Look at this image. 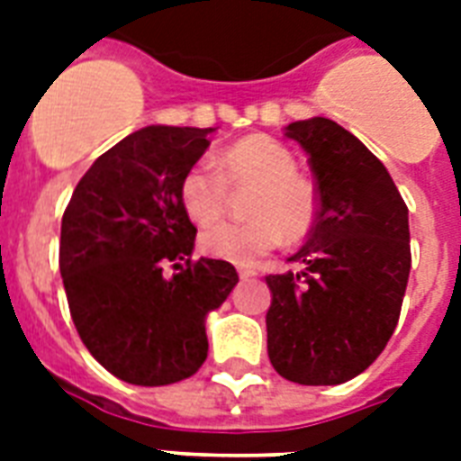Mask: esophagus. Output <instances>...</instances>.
<instances>
[{
	"label": "esophagus",
	"mask_w": 461,
	"mask_h": 461,
	"mask_svg": "<svg viewBox=\"0 0 461 461\" xmlns=\"http://www.w3.org/2000/svg\"><path fill=\"white\" fill-rule=\"evenodd\" d=\"M237 273H239V277H241V280H249V277H256V275H258V270H256V267H251V266H239Z\"/></svg>",
	"instance_id": "1"
}]
</instances>
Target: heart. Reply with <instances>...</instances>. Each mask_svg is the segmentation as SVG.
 Instances as JSON below:
<instances>
[{
    "label": "heart",
    "instance_id": "heart-1",
    "mask_svg": "<svg viewBox=\"0 0 461 461\" xmlns=\"http://www.w3.org/2000/svg\"><path fill=\"white\" fill-rule=\"evenodd\" d=\"M253 184L246 203L249 222H222L201 234L205 256L249 266L273 251L282 237L299 241L313 230L318 195L313 184L296 174V158L270 136H246L217 155V172L191 167L179 184L181 208L195 224L220 220L224 186Z\"/></svg>",
    "mask_w": 461,
    "mask_h": 461
}]
</instances>
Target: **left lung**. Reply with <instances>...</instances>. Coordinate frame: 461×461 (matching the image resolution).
Listing matches in <instances>:
<instances>
[{"mask_svg": "<svg viewBox=\"0 0 461 461\" xmlns=\"http://www.w3.org/2000/svg\"><path fill=\"white\" fill-rule=\"evenodd\" d=\"M308 155L318 215L289 256L299 273L267 275V357L299 385L357 378L393 337L409 270V210L361 140L325 117L285 126Z\"/></svg>", "mask_w": 461, "mask_h": 461, "instance_id": "1", "label": "left lung"}]
</instances>
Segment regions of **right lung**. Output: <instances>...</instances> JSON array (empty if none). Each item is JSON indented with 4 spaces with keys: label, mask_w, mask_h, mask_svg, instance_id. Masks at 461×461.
Wrapping results in <instances>:
<instances>
[{
    "label": "right lung",
    "mask_w": 461,
    "mask_h": 461,
    "mask_svg": "<svg viewBox=\"0 0 461 461\" xmlns=\"http://www.w3.org/2000/svg\"><path fill=\"white\" fill-rule=\"evenodd\" d=\"M212 131L153 124L129 133L83 174L61 217L59 270L76 330L97 364L131 385L191 378L208 358L205 318L239 282L227 260H191L195 227L179 201Z\"/></svg>",
    "instance_id": "1"
}]
</instances>
